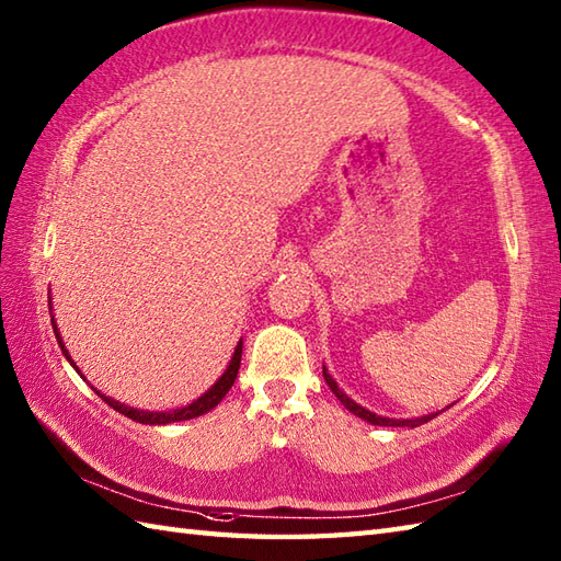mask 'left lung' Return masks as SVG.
I'll list each match as a JSON object with an SVG mask.
<instances>
[{
	"instance_id": "8db88e82",
	"label": "left lung",
	"mask_w": 561,
	"mask_h": 561,
	"mask_svg": "<svg viewBox=\"0 0 561 561\" xmlns=\"http://www.w3.org/2000/svg\"><path fill=\"white\" fill-rule=\"evenodd\" d=\"M323 378H325V383L330 386V390L335 392V398L344 404V408H347L352 414H356V416H359V420H364V422H368V424H376V426H410V428H414V426H420V424H424V422H428V420H434V416L438 414V412H432V414L412 416V420H396V416L376 414V412H371V410L362 408L359 402H354V400L347 396V392H344V390L335 383V378H332V376L328 374L325 366H323ZM448 408H450V404H448Z\"/></svg>"
}]
</instances>
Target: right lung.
<instances>
[{"label": "right lung", "instance_id": "right-lung-1", "mask_svg": "<svg viewBox=\"0 0 561 561\" xmlns=\"http://www.w3.org/2000/svg\"><path fill=\"white\" fill-rule=\"evenodd\" d=\"M50 306H53V301H50ZM53 330H55V337H57V342H59V350H62V354H65V359H67L71 366H75V371H77L83 380H87V376H83V374L79 371V366L75 364V359H71L69 350L65 347L62 335H59L57 323H55V316H53ZM241 354H243V340H238L236 350H233V356H231V362H229V366H226V371L217 378V383H214L211 388H207L205 392H202V396H199L197 400H193L190 404H185V408H178V410H165V412L137 410V408H129V404H125V402H117L115 398H108V396H105V392L96 390L93 386H91V388L96 390V392H99V398H101L103 402H108L115 412H121V414L129 416V420H133V422H139V424H151V426H153V424H171V422L195 420V416H199V414H207L209 410L217 408V404L224 400L226 392L231 390L233 380H236V376H238V368H241Z\"/></svg>", "mask_w": 561, "mask_h": 561}]
</instances>
